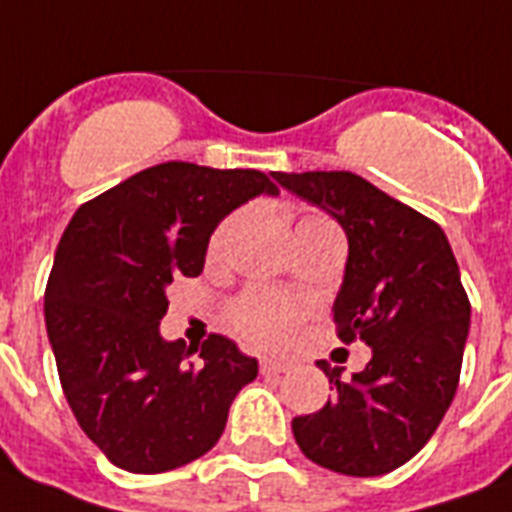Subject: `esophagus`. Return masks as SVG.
<instances>
[{
    "mask_svg": "<svg viewBox=\"0 0 512 512\" xmlns=\"http://www.w3.org/2000/svg\"><path fill=\"white\" fill-rule=\"evenodd\" d=\"M289 371H292V365H289V363H281V360H270V357L260 360V373H263V376H281V373H289Z\"/></svg>",
    "mask_w": 512,
    "mask_h": 512,
    "instance_id": "esophagus-1",
    "label": "esophagus"
}]
</instances>
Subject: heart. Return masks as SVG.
I'll list each match as a JSON object with an SVG mask.
<instances>
[{
  "label": "heart",
  "mask_w": 512,
  "mask_h": 512,
  "mask_svg": "<svg viewBox=\"0 0 512 512\" xmlns=\"http://www.w3.org/2000/svg\"><path fill=\"white\" fill-rule=\"evenodd\" d=\"M305 220H326V218H305ZM231 223L215 231L213 249L226 242ZM299 318V310L294 302L278 297L270 292H249L242 299H236L231 307V326L244 342L255 344V347H278L284 344L292 334L294 323Z\"/></svg>",
  "instance_id": "1"
}]
</instances>
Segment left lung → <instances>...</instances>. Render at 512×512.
<instances>
[{
  "label": "left lung",
  "mask_w": 512,
  "mask_h": 512,
  "mask_svg": "<svg viewBox=\"0 0 512 512\" xmlns=\"http://www.w3.org/2000/svg\"><path fill=\"white\" fill-rule=\"evenodd\" d=\"M326 210L347 234L334 299L339 339H363L371 363L350 381L318 363L334 397L292 421L305 458L344 476H384L413 458L458 392L471 302L458 260L434 220L350 170L270 173Z\"/></svg>",
  "instance_id": "obj_1"
}]
</instances>
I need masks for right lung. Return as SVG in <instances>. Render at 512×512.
Wrapping results in <instances>:
<instances>
[{
  "mask_svg": "<svg viewBox=\"0 0 512 512\" xmlns=\"http://www.w3.org/2000/svg\"><path fill=\"white\" fill-rule=\"evenodd\" d=\"M278 186L260 170L160 162L81 205L62 234L44 321L78 426L131 473L181 468L213 450L257 360L213 334H160L176 276H199L218 223ZM197 354V361H189Z\"/></svg>",
  "mask_w": 512,
  "mask_h": 512,
  "instance_id": "obj_1",
  "label": "right lung"
}]
</instances>
